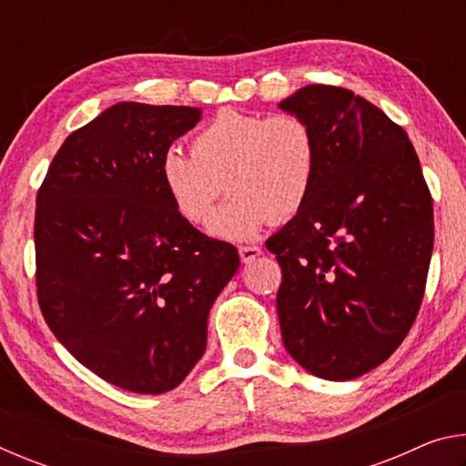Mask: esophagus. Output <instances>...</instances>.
<instances>
[{
    "mask_svg": "<svg viewBox=\"0 0 466 466\" xmlns=\"http://www.w3.org/2000/svg\"><path fill=\"white\" fill-rule=\"evenodd\" d=\"M238 255L242 263H252L255 258L263 255V250L261 247H257V244H247V247H238Z\"/></svg>",
    "mask_w": 466,
    "mask_h": 466,
    "instance_id": "34e87169",
    "label": "esophagus"
}]
</instances>
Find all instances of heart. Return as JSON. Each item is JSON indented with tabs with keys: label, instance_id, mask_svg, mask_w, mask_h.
<instances>
[{
	"label": "heart",
	"instance_id": "obj_1",
	"mask_svg": "<svg viewBox=\"0 0 466 466\" xmlns=\"http://www.w3.org/2000/svg\"><path fill=\"white\" fill-rule=\"evenodd\" d=\"M319 167L310 123L291 113L222 108L195 133L191 154L168 149L160 175L187 222L203 226L224 188L230 191L211 232L247 240L267 222H288L309 201Z\"/></svg>",
	"mask_w": 466,
	"mask_h": 466
}]
</instances>
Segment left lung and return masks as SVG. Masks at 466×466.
<instances>
[{"mask_svg": "<svg viewBox=\"0 0 466 466\" xmlns=\"http://www.w3.org/2000/svg\"><path fill=\"white\" fill-rule=\"evenodd\" d=\"M279 106L319 144L309 201L267 240L281 267V339L310 374L353 380L392 356L420 312L431 193L403 127L366 98L312 84Z\"/></svg>", "mask_w": 466, "mask_h": 466, "instance_id": "obj_1", "label": "left lung"}]
</instances>
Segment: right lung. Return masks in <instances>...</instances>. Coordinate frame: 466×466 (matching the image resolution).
<instances>
[{
	"label": "right lung",
	"mask_w": 466,
	"mask_h": 466,
	"mask_svg": "<svg viewBox=\"0 0 466 466\" xmlns=\"http://www.w3.org/2000/svg\"><path fill=\"white\" fill-rule=\"evenodd\" d=\"M201 110L119 102L76 129L36 193V298L61 345L102 380L177 389L238 271L234 244L178 214L160 164Z\"/></svg>",
	"instance_id": "right-lung-1"
}]
</instances>
